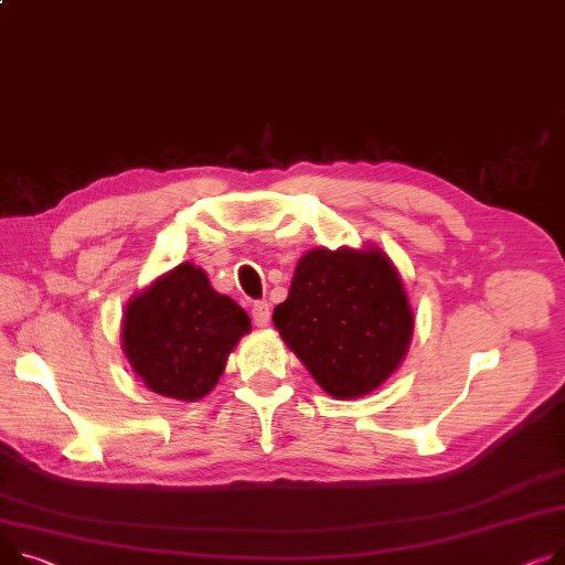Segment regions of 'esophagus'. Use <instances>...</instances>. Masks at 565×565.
Returning a JSON list of instances; mask_svg holds the SVG:
<instances>
[{
  "mask_svg": "<svg viewBox=\"0 0 565 565\" xmlns=\"http://www.w3.org/2000/svg\"><path fill=\"white\" fill-rule=\"evenodd\" d=\"M252 320L256 327H268L270 322V305L268 302H254L252 305Z\"/></svg>",
  "mask_w": 565,
  "mask_h": 565,
  "instance_id": "esophagus-1",
  "label": "esophagus"
}]
</instances>
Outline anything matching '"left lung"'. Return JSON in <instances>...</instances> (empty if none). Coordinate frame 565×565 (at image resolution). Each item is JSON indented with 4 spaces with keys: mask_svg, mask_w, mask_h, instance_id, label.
<instances>
[{
    "mask_svg": "<svg viewBox=\"0 0 565 565\" xmlns=\"http://www.w3.org/2000/svg\"><path fill=\"white\" fill-rule=\"evenodd\" d=\"M275 327L324 393L356 399L404 361L413 324L406 288L377 247H313L299 258Z\"/></svg>",
    "mask_w": 565,
    "mask_h": 565,
    "instance_id": "8db88e82",
    "label": "left lung"
}]
</instances>
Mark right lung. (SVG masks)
<instances>
[{
  "instance_id": "right-lung-1",
  "label": "right lung",
  "mask_w": 565,
  "mask_h": 565,
  "mask_svg": "<svg viewBox=\"0 0 565 565\" xmlns=\"http://www.w3.org/2000/svg\"><path fill=\"white\" fill-rule=\"evenodd\" d=\"M249 329V316L234 299L213 290L206 273L185 260L129 299L120 335L149 391L198 402L215 388Z\"/></svg>"
}]
</instances>
